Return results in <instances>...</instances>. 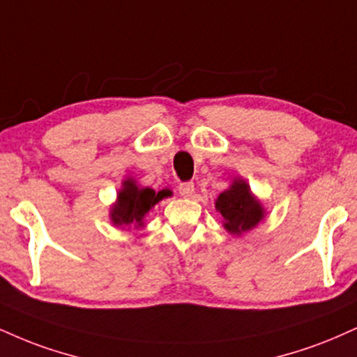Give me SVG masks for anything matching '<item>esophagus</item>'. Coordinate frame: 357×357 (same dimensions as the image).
<instances>
[{
	"label": "esophagus",
	"mask_w": 357,
	"mask_h": 357,
	"mask_svg": "<svg viewBox=\"0 0 357 357\" xmlns=\"http://www.w3.org/2000/svg\"><path fill=\"white\" fill-rule=\"evenodd\" d=\"M178 191H179V195L184 196V197L191 196L192 192H195V183H191V181H188V183H179Z\"/></svg>",
	"instance_id": "obj_1"
}]
</instances>
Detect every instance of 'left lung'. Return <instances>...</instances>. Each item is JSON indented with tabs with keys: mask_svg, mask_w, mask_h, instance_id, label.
Returning <instances> with one entry per match:
<instances>
[{
	"mask_svg": "<svg viewBox=\"0 0 357 357\" xmlns=\"http://www.w3.org/2000/svg\"><path fill=\"white\" fill-rule=\"evenodd\" d=\"M216 209L221 213L226 229L238 236L256 227L266 214L263 204L252 195L244 179H234L229 190L218 196Z\"/></svg>",
	"mask_w": 357,
	"mask_h": 357,
	"instance_id": "left-lung-1",
	"label": "left lung"
}]
</instances>
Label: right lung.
<instances>
[{
    "instance_id": "obj_1",
    "label": "right lung",
    "mask_w": 357,
    "mask_h": 357,
    "mask_svg": "<svg viewBox=\"0 0 357 357\" xmlns=\"http://www.w3.org/2000/svg\"><path fill=\"white\" fill-rule=\"evenodd\" d=\"M169 190L154 191L151 188H137L132 179L123 181V188L118 192V199L111 208V221L114 226L123 227H141L144 225L143 220L149 209L153 208L162 197L169 196Z\"/></svg>"
}]
</instances>
